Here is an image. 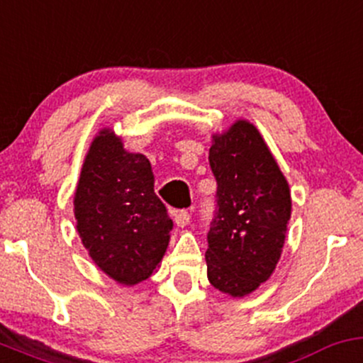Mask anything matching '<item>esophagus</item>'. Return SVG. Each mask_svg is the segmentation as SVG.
Segmentation results:
<instances>
[{
    "label": "esophagus",
    "instance_id": "obj_1",
    "mask_svg": "<svg viewBox=\"0 0 363 363\" xmlns=\"http://www.w3.org/2000/svg\"><path fill=\"white\" fill-rule=\"evenodd\" d=\"M173 216H174V223H177L178 227H186V225L190 223V213L185 211V209L174 211Z\"/></svg>",
    "mask_w": 363,
    "mask_h": 363
}]
</instances>
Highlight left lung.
Masks as SVG:
<instances>
[{"label": "left lung", "mask_w": 363, "mask_h": 363, "mask_svg": "<svg viewBox=\"0 0 363 363\" xmlns=\"http://www.w3.org/2000/svg\"><path fill=\"white\" fill-rule=\"evenodd\" d=\"M209 166L216 178V211L208 232V279L242 298L275 270L291 218V192L259 131L237 121L213 136Z\"/></svg>", "instance_id": "left-lung-1"}]
</instances>
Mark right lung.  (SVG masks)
Listing matches in <instances>:
<instances>
[{
    "label": "right lung",
    "instance_id": "add662e5",
    "mask_svg": "<svg viewBox=\"0 0 363 363\" xmlns=\"http://www.w3.org/2000/svg\"><path fill=\"white\" fill-rule=\"evenodd\" d=\"M77 232L96 267L124 286L154 274L173 221L154 192L149 159L108 130L93 140L74 196Z\"/></svg>",
    "mask_w": 363,
    "mask_h": 363
}]
</instances>
